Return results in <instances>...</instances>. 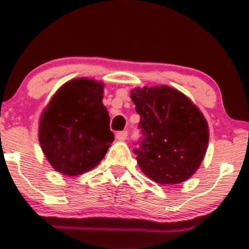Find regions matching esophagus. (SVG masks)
<instances>
[{
	"label": "esophagus",
	"mask_w": 249,
	"mask_h": 249,
	"mask_svg": "<svg viewBox=\"0 0 249 249\" xmlns=\"http://www.w3.org/2000/svg\"><path fill=\"white\" fill-rule=\"evenodd\" d=\"M115 137H117V140H119V141H125L126 140V137H127V131H119V132H117V135H115Z\"/></svg>",
	"instance_id": "34e87169"
}]
</instances>
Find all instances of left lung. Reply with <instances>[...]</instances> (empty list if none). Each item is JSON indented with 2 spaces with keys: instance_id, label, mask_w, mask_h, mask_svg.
<instances>
[{
  "instance_id": "obj_1",
  "label": "left lung",
  "mask_w": 249,
  "mask_h": 249,
  "mask_svg": "<svg viewBox=\"0 0 249 249\" xmlns=\"http://www.w3.org/2000/svg\"><path fill=\"white\" fill-rule=\"evenodd\" d=\"M131 100L141 117L142 140L134 153L142 172L160 184L192 177L205 158L210 137L199 108L167 85L136 88Z\"/></svg>"
}]
</instances>
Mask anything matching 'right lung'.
<instances>
[{"label": "right lung", "instance_id": "1", "mask_svg": "<svg viewBox=\"0 0 249 249\" xmlns=\"http://www.w3.org/2000/svg\"><path fill=\"white\" fill-rule=\"evenodd\" d=\"M102 99L104 84L89 78L65 83L52 97L41 115L38 139L55 171L78 176L104 159L114 135Z\"/></svg>", "mask_w": 249, "mask_h": 249}]
</instances>
